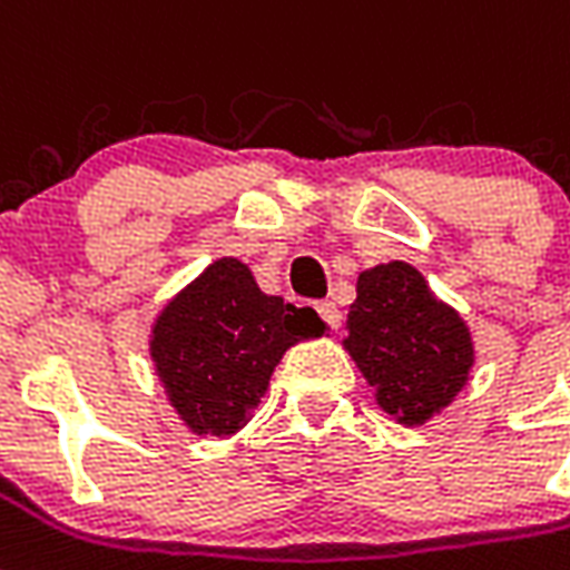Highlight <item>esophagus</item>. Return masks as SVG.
Segmentation results:
<instances>
[{
  "label": "esophagus",
  "instance_id": "1",
  "mask_svg": "<svg viewBox=\"0 0 570 570\" xmlns=\"http://www.w3.org/2000/svg\"><path fill=\"white\" fill-rule=\"evenodd\" d=\"M315 308H317V315H321V321H324L330 330H338V326H342V312H338V306H335V303H330V299H321Z\"/></svg>",
  "mask_w": 570,
  "mask_h": 570
}]
</instances>
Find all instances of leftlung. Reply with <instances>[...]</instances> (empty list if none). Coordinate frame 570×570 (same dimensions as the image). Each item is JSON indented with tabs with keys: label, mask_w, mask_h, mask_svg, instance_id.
<instances>
[{
	"label": "left lung",
	"mask_w": 570,
	"mask_h": 570,
	"mask_svg": "<svg viewBox=\"0 0 570 570\" xmlns=\"http://www.w3.org/2000/svg\"><path fill=\"white\" fill-rule=\"evenodd\" d=\"M374 399L401 425H425L454 401L475 363L464 317L404 262L360 273L342 342Z\"/></svg>",
	"instance_id": "1"
}]
</instances>
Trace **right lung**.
<instances>
[{
    "instance_id": "1",
    "label": "right lung",
    "mask_w": 570,
    "mask_h": 570,
    "mask_svg": "<svg viewBox=\"0 0 570 570\" xmlns=\"http://www.w3.org/2000/svg\"><path fill=\"white\" fill-rule=\"evenodd\" d=\"M321 333L312 308L264 294L244 262L219 258L163 306L151 360L180 422L228 436L253 419L285 351Z\"/></svg>"
}]
</instances>
